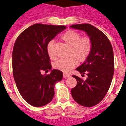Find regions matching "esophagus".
Returning <instances> with one entry per match:
<instances>
[{
  "label": "esophagus",
  "mask_w": 126,
  "mask_h": 126,
  "mask_svg": "<svg viewBox=\"0 0 126 126\" xmlns=\"http://www.w3.org/2000/svg\"><path fill=\"white\" fill-rule=\"evenodd\" d=\"M63 77H64V78L69 77H70V75L67 74V73H64V74H63Z\"/></svg>",
  "instance_id": "esophagus-1"
}]
</instances>
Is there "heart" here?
Returning <instances> with one entry per match:
<instances>
[{"instance_id":"b5f03b06","label":"heart","mask_w":126,"mask_h":126,"mask_svg":"<svg viewBox=\"0 0 126 126\" xmlns=\"http://www.w3.org/2000/svg\"><path fill=\"white\" fill-rule=\"evenodd\" d=\"M62 40L66 44L70 46L67 59H61L53 64L54 68L63 72H69L73 69L77 64L78 61L83 62L87 60L91 53L93 48L92 40L88 37H82L79 32L75 30H70L64 33L61 36ZM53 42H49L47 50L51 59H56L55 54L53 52Z\"/></svg>"}]
</instances>
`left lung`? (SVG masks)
I'll use <instances>...</instances> for the list:
<instances>
[{
  "instance_id": "1",
  "label": "left lung",
  "mask_w": 126,
  "mask_h": 126,
  "mask_svg": "<svg viewBox=\"0 0 126 126\" xmlns=\"http://www.w3.org/2000/svg\"><path fill=\"white\" fill-rule=\"evenodd\" d=\"M71 28L82 30L90 37L93 48L87 60L76 70L84 76V80L73 75L77 84L71 89L75 101L84 107L98 104L108 93L114 74V55L111 44L104 33L89 24H79Z\"/></svg>"
}]
</instances>
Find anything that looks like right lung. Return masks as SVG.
Segmentation results:
<instances>
[{
	"label": "right lung",
	"instance_id": "add662e5",
	"mask_svg": "<svg viewBox=\"0 0 126 126\" xmlns=\"http://www.w3.org/2000/svg\"><path fill=\"white\" fill-rule=\"evenodd\" d=\"M64 26L35 24L22 32L13 46V75L17 89L26 102L34 107H42L50 102L55 95L54 86L63 78L58 69L50 74L42 71L51 69L47 47Z\"/></svg>",
	"mask_w": 126,
	"mask_h": 126
}]
</instances>
